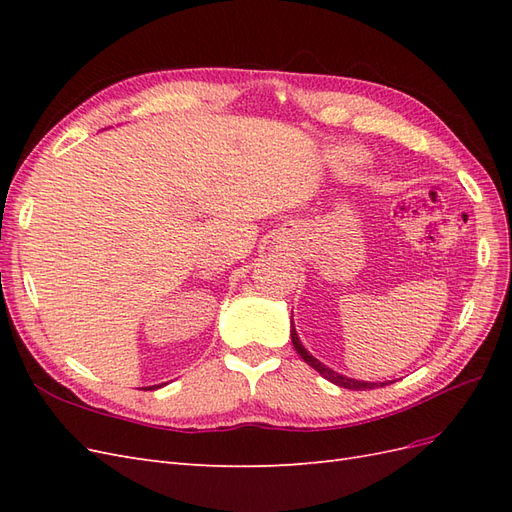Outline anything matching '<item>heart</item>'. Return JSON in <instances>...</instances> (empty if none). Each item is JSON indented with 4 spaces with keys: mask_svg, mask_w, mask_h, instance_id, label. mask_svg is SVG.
Masks as SVG:
<instances>
[{
    "mask_svg": "<svg viewBox=\"0 0 512 512\" xmlns=\"http://www.w3.org/2000/svg\"><path fill=\"white\" fill-rule=\"evenodd\" d=\"M344 162H350V164H359V162H363V151H359V149H346L344 151Z\"/></svg>",
    "mask_w": 512,
    "mask_h": 512,
    "instance_id": "b5f03b06",
    "label": "heart"
}]
</instances>
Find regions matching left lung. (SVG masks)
<instances>
[{"label":"left lung","instance_id":"8db88e82","mask_svg":"<svg viewBox=\"0 0 512 512\" xmlns=\"http://www.w3.org/2000/svg\"><path fill=\"white\" fill-rule=\"evenodd\" d=\"M290 337H292V346H294V350H297V352L301 354V359H303L309 367H314L320 376H324L329 382H333V384H337V386H344V389H350V391H367V389H378V386H384V384H386V382L352 380V378H346V376H342V374H337V371L329 369L327 365H322L318 359H314V356L305 350V346L301 344V339H299L297 331H294L292 320H290Z\"/></svg>","mask_w":512,"mask_h":512}]
</instances>
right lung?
I'll return each instance as SVG.
<instances>
[{
	"label": "right lung",
	"instance_id": "obj_1",
	"mask_svg": "<svg viewBox=\"0 0 512 512\" xmlns=\"http://www.w3.org/2000/svg\"><path fill=\"white\" fill-rule=\"evenodd\" d=\"M160 386H162V384H158V386H149V389L153 391V389H160Z\"/></svg>",
	"mask_w": 512,
	"mask_h": 512
}]
</instances>
